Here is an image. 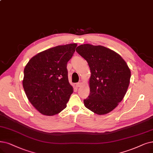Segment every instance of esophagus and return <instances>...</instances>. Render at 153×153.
I'll return each mask as SVG.
<instances>
[{
	"instance_id": "1",
	"label": "esophagus",
	"mask_w": 153,
	"mask_h": 153,
	"mask_svg": "<svg viewBox=\"0 0 153 153\" xmlns=\"http://www.w3.org/2000/svg\"><path fill=\"white\" fill-rule=\"evenodd\" d=\"M82 85H83V81L80 80V82H79L78 83H77L76 84V87L77 88H78V87H82Z\"/></svg>"
}]
</instances>
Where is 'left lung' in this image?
<instances>
[{
	"instance_id": "1",
	"label": "left lung",
	"mask_w": 153,
	"mask_h": 153,
	"mask_svg": "<svg viewBox=\"0 0 153 153\" xmlns=\"http://www.w3.org/2000/svg\"><path fill=\"white\" fill-rule=\"evenodd\" d=\"M76 52L88 64L90 95L83 100L91 112L104 115L117 107L127 92L131 70L120 54L103 46L84 44Z\"/></svg>"
}]
</instances>
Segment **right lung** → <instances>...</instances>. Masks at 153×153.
Returning <instances> with one entry per match:
<instances>
[{
	"label": "right lung",
	"mask_w": 153,
	"mask_h": 153,
	"mask_svg": "<svg viewBox=\"0 0 153 153\" xmlns=\"http://www.w3.org/2000/svg\"><path fill=\"white\" fill-rule=\"evenodd\" d=\"M77 44L60 45L39 53L24 70L23 88L29 101L41 114L52 116L66 107L73 91L67 63Z\"/></svg>",
	"instance_id": "1"
}]
</instances>
